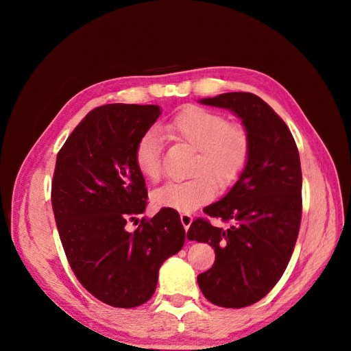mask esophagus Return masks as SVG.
Returning <instances> with one entry per match:
<instances>
[{"mask_svg":"<svg viewBox=\"0 0 351 351\" xmlns=\"http://www.w3.org/2000/svg\"><path fill=\"white\" fill-rule=\"evenodd\" d=\"M191 221H193V217H191L190 214H187V213H182L181 214V223H182V226H184L185 230H189Z\"/></svg>","mask_w":351,"mask_h":351,"instance_id":"34e87169","label":"esophagus"}]
</instances>
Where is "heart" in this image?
<instances>
[{
    "instance_id": "obj_1",
    "label": "heart",
    "mask_w": 351,
    "mask_h": 351,
    "mask_svg": "<svg viewBox=\"0 0 351 351\" xmlns=\"http://www.w3.org/2000/svg\"><path fill=\"white\" fill-rule=\"evenodd\" d=\"M166 130L175 138L196 149L190 180L171 181L154 193V204L180 213H190L210 202L220 189L234 185L250 158V136L240 125H230L223 114L190 106L170 119ZM162 140L158 131L149 130L137 141L134 161L146 180L161 178Z\"/></svg>"
}]
</instances>
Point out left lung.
Wrapping results in <instances>:
<instances>
[{"label": "left lung", "mask_w": 351, "mask_h": 351, "mask_svg": "<svg viewBox=\"0 0 351 351\" xmlns=\"http://www.w3.org/2000/svg\"><path fill=\"white\" fill-rule=\"evenodd\" d=\"M228 108L250 136V158L228 195L204 213L230 223L215 228L196 219L189 240L215 252L210 270L197 276L204 295L221 308H245L265 297L282 278L293 255L302 220L299 149L287 123L259 96L230 92L200 99Z\"/></svg>", "instance_id": "1"}]
</instances>
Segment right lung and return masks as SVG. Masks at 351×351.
Here are the masks:
<instances>
[{"label": "right lung", "instance_id": "add662e5", "mask_svg": "<svg viewBox=\"0 0 351 351\" xmlns=\"http://www.w3.org/2000/svg\"><path fill=\"white\" fill-rule=\"evenodd\" d=\"M161 114L158 106L107 104L92 110L57 154L52 211L66 258L81 285L114 308L151 299L161 264L180 252V214L161 208L141 219L147 190L134 161L138 138Z\"/></svg>", "mask_w": 351, "mask_h": 351}]
</instances>
